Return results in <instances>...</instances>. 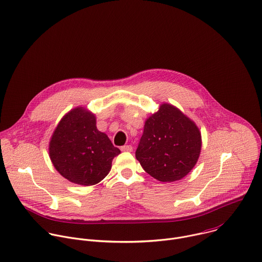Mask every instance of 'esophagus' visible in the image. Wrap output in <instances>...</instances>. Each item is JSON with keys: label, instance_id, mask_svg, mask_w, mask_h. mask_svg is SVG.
I'll list each match as a JSON object with an SVG mask.
<instances>
[{"label": "esophagus", "instance_id": "esophagus-1", "mask_svg": "<svg viewBox=\"0 0 262 262\" xmlns=\"http://www.w3.org/2000/svg\"><path fill=\"white\" fill-rule=\"evenodd\" d=\"M120 149H121V151H123V152H132V151H133V147H132L130 145L122 146Z\"/></svg>", "mask_w": 262, "mask_h": 262}]
</instances>
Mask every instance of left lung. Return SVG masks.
<instances>
[{"label":"left lung","mask_w":262,"mask_h":262,"mask_svg":"<svg viewBox=\"0 0 262 262\" xmlns=\"http://www.w3.org/2000/svg\"><path fill=\"white\" fill-rule=\"evenodd\" d=\"M201 133L177 107L164 103L145 122L136 158L160 182H176L195 166L201 152Z\"/></svg>","instance_id":"left-lung-1"}]
</instances>
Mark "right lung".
<instances>
[{
  "instance_id": "add662e5",
  "label": "right lung",
  "mask_w": 262,
  "mask_h": 262,
  "mask_svg": "<svg viewBox=\"0 0 262 262\" xmlns=\"http://www.w3.org/2000/svg\"><path fill=\"white\" fill-rule=\"evenodd\" d=\"M49 154L63 178L73 184L92 186L109 173L120 150L98 130L95 115L77 107L60 120L51 138Z\"/></svg>"
}]
</instances>
